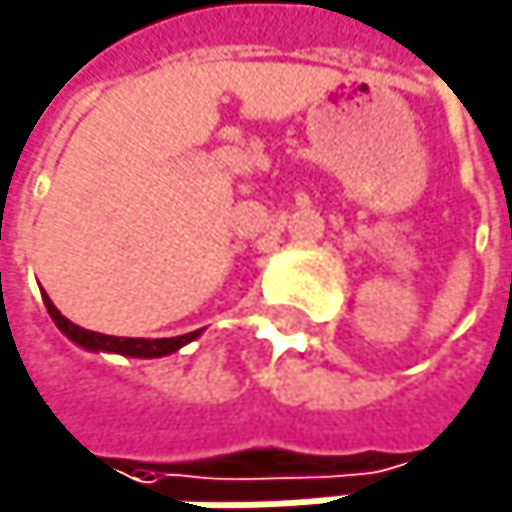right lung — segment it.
<instances>
[{
	"label": "right lung",
	"mask_w": 512,
	"mask_h": 512,
	"mask_svg": "<svg viewBox=\"0 0 512 512\" xmlns=\"http://www.w3.org/2000/svg\"><path fill=\"white\" fill-rule=\"evenodd\" d=\"M42 300L48 306V315L54 318V324L60 327V334L69 337L75 346L87 349V352H112V355H124V358H166L172 352H178L181 346L194 343L200 331H191V334H181V337H163V340H142V337H108V334H96V331H84V327L72 324L54 303L51 297L42 291Z\"/></svg>",
	"instance_id": "add662e5"
}]
</instances>
